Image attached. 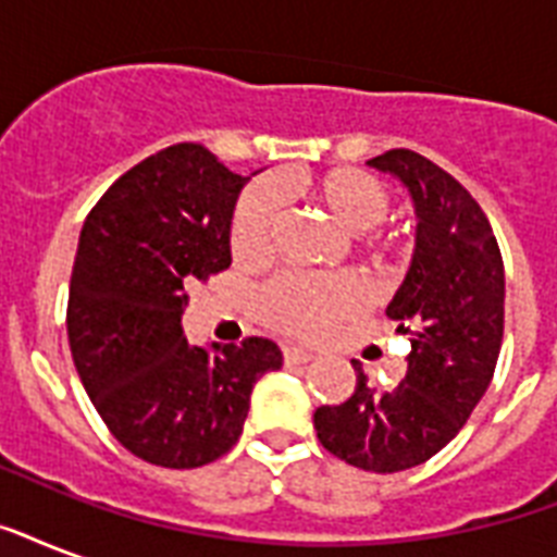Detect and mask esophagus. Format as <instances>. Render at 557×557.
<instances>
[{
	"label": "esophagus",
	"mask_w": 557,
	"mask_h": 557,
	"mask_svg": "<svg viewBox=\"0 0 557 557\" xmlns=\"http://www.w3.org/2000/svg\"><path fill=\"white\" fill-rule=\"evenodd\" d=\"M283 361L286 364H306V361H312V352L300 347H286L283 349Z\"/></svg>",
	"instance_id": "1"
}]
</instances>
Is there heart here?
Instances as JSON below:
<instances>
[{
    "label": "heart",
    "mask_w": 557,
    "mask_h": 557,
    "mask_svg": "<svg viewBox=\"0 0 557 557\" xmlns=\"http://www.w3.org/2000/svg\"><path fill=\"white\" fill-rule=\"evenodd\" d=\"M306 196L344 231L358 234V243L379 248L372 227L387 216L389 199L379 178L364 170L338 168L318 173L304 185ZM280 227V196L271 185H253L236 201L231 222V248L236 260L260 262L274 251ZM367 288L352 274H280L257 295V314L271 330L295 338H314L332 323L364 309Z\"/></svg>",
    "instance_id": "1"
}]
</instances>
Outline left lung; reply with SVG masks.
I'll return each mask as SVG.
<instances>
[{"label":"left lung","instance_id":"1","mask_svg":"<svg viewBox=\"0 0 557 557\" xmlns=\"http://www.w3.org/2000/svg\"><path fill=\"white\" fill-rule=\"evenodd\" d=\"M410 193L416 245L387 306L410 335L401 384L379 393L358 361L356 393L314 410V431L330 454L375 474L422 466L466 424L492 384L503 344L506 274L494 231L457 178L413 150L367 161Z\"/></svg>","mask_w":557,"mask_h":557}]
</instances>
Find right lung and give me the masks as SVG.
<instances>
[{"mask_svg": "<svg viewBox=\"0 0 557 557\" xmlns=\"http://www.w3.org/2000/svg\"><path fill=\"white\" fill-rule=\"evenodd\" d=\"M248 178L201 144H176L117 178L83 222L69 288V347L121 445L161 468L234 448L253 384L280 370L274 341L193 347L187 286L231 265V219Z\"/></svg>", "mask_w": 557, "mask_h": 557, "instance_id": "add662e5", "label": "right lung"}]
</instances>
